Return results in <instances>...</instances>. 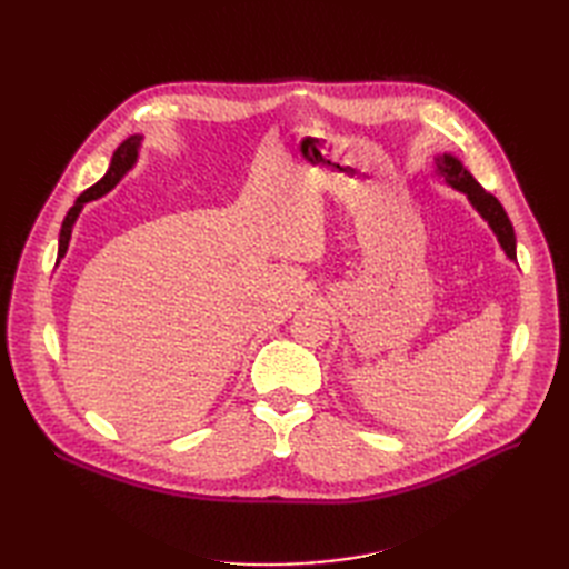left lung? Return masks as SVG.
I'll return each instance as SVG.
<instances>
[{"label": "left lung", "mask_w": 569, "mask_h": 569, "mask_svg": "<svg viewBox=\"0 0 569 569\" xmlns=\"http://www.w3.org/2000/svg\"><path fill=\"white\" fill-rule=\"evenodd\" d=\"M435 166H437V176L446 184H451L453 189H458V192L468 197L472 209L489 222L491 232L496 234L498 244H501V249L506 251L510 261L512 263L518 261V251H515V247H518V242H515V230L508 213L503 211L501 201H498L493 194H489L487 189L472 178L470 170L462 166V161L453 157V153H439L435 159Z\"/></svg>", "instance_id": "1"}]
</instances>
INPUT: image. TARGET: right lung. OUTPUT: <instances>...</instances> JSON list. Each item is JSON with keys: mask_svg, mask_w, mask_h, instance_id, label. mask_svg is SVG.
Segmentation results:
<instances>
[{"mask_svg": "<svg viewBox=\"0 0 569 569\" xmlns=\"http://www.w3.org/2000/svg\"><path fill=\"white\" fill-rule=\"evenodd\" d=\"M142 140L144 137L142 134H130L128 140L120 144L116 151H113V157H111V163H109V170H107V176L101 178L97 184H92L90 189H84V192L76 199V203L71 206V211L66 213V218H63V222H61V232H59V253H57V263L61 261V258L66 256V251H68V242H71V234H73V226H76V220H78V216H80V211L84 209V203H90V201H94V199H99V197H104V194H109L111 189L126 178V173L128 170L137 163V157H140V147H142Z\"/></svg>", "mask_w": 569, "mask_h": 569, "instance_id": "1", "label": "right lung"}]
</instances>
